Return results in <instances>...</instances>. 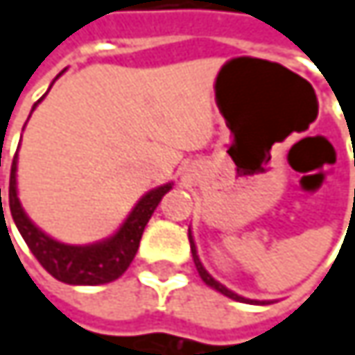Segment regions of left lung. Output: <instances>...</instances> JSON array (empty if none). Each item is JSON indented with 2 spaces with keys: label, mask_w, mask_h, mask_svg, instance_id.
Segmentation results:
<instances>
[{
  "label": "left lung",
  "mask_w": 355,
  "mask_h": 355,
  "mask_svg": "<svg viewBox=\"0 0 355 355\" xmlns=\"http://www.w3.org/2000/svg\"><path fill=\"white\" fill-rule=\"evenodd\" d=\"M189 241H191V252H193V261H195V267H197V271H199V275H201V279L209 286V288H214V290H218L220 294H224V296H228V298H232V300H236V302H252V300H247V298H243V296H239V294H234L232 290H228L226 286H222L220 282H216L207 271H205V267L201 265V261H199V257H197V250H195V243H193V239H191V234H189Z\"/></svg>",
  "instance_id": "obj_1"
}]
</instances>
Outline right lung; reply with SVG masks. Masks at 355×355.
<instances>
[{
    "mask_svg": "<svg viewBox=\"0 0 355 355\" xmlns=\"http://www.w3.org/2000/svg\"><path fill=\"white\" fill-rule=\"evenodd\" d=\"M35 107H33V110H35ZM16 158L18 156H14L12 173H10V211H12V218H14L22 239L26 241L28 248L33 250L36 261L55 279H59L63 284H73V286H98V284H108V282L121 277L127 271V267L131 265V261L139 248V241H141V234H144L148 220L152 218L160 199L173 189V184L168 182V184H162V187L146 193L137 201V205L133 207V211L129 214V218L125 220V224L119 228V232L114 236H110L103 243H96V245L73 247V245L57 243L51 236H46L24 214L20 199H18V191H16Z\"/></svg>",
    "mask_w": 355,
    "mask_h": 355,
    "instance_id": "obj_1",
    "label": "right lung"
}]
</instances>
